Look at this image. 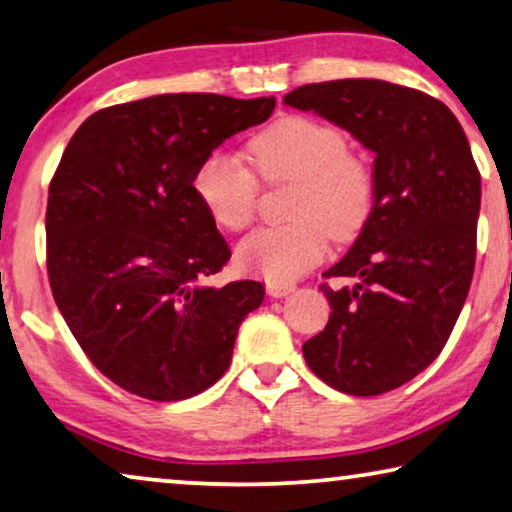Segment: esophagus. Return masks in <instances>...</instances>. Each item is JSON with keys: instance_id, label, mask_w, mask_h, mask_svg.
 I'll list each match as a JSON object with an SVG mask.
<instances>
[{"instance_id": "1", "label": "esophagus", "mask_w": 512, "mask_h": 512, "mask_svg": "<svg viewBox=\"0 0 512 512\" xmlns=\"http://www.w3.org/2000/svg\"><path fill=\"white\" fill-rule=\"evenodd\" d=\"M296 289V285H292V282H269L266 285V294L271 296V299H282V296L292 294Z\"/></svg>"}]
</instances>
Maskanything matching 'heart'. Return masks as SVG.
<instances>
[{
    "label": "heart",
    "mask_w": 512,
    "mask_h": 512,
    "mask_svg": "<svg viewBox=\"0 0 512 512\" xmlns=\"http://www.w3.org/2000/svg\"><path fill=\"white\" fill-rule=\"evenodd\" d=\"M241 160L211 154L195 172V193L213 223L239 232L253 223L259 183H292L285 216L292 223L266 227L236 246V264L269 282H289L319 264L326 241H352L375 207V174L345 135L324 121L287 114L248 142Z\"/></svg>",
    "instance_id": "obj_1"
}]
</instances>
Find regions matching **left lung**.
<instances>
[{
	"label": "left lung",
	"instance_id": "1",
	"mask_svg": "<svg viewBox=\"0 0 512 512\" xmlns=\"http://www.w3.org/2000/svg\"><path fill=\"white\" fill-rule=\"evenodd\" d=\"M375 154V207L324 278L329 324L303 345L315 375L349 395L393 391L441 354L476 264L480 172L460 121L437 98L384 80L289 91Z\"/></svg>",
	"mask_w": 512,
	"mask_h": 512
}]
</instances>
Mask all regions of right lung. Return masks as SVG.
<instances>
[{"label":"right lung","mask_w":512,"mask_h":512,"mask_svg":"<svg viewBox=\"0 0 512 512\" xmlns=\"http://www.w3.org/2000/svg\"><path fill=\"white\" fill-rule=\"evenodd\" d=\"M273 108V96L163 94L94 112L68 142L45 211L52 296L124 391L186 400L230 368L264 287L204 285L232 253L193 181L213 149Z\"/></svg>","instance_id":"obj_1"}]
</instances>
